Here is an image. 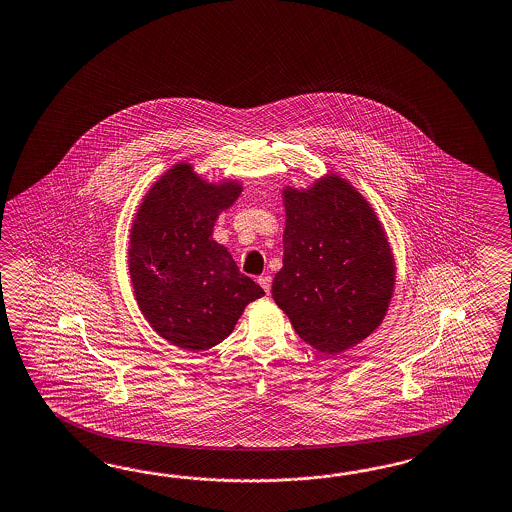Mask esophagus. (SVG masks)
I'll return each instance as SVG.
<instances>
[{
    "label": "esophagus",
    "mask_w": 512,
    "mask_h": 512,
    "mask_svg": "<svg viewBox=\"0 0 512 512\" xmlns=\"http://www.w3.org/2000/svg\"><path fill=\"white\" fill-rule=\"evenodd\" d=\"M271 282H273V278H271V275L258 276V284L262 286L263 291H265V293H269V291H271Z\"/></svg>",
    "instance_id": "34e87169"
}]
</instances>
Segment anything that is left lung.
<instances>
[{
	"instance_id": "obj_1",
	"label": "left lung",
	"mask_w": 512,
	"mask_h": 512,
	"mask_svg": "<svg viewBox=\"0 0 512 512\" xmlns=\"http://www.w3.org/2000/svg\"><path fill=\"white\" fill-rule=\"evenodd\" d=\"M282 269L273 299L301 340L338 354L380 327L395 289V260L366 197L336 172L282 189Z\"/></svg>"
}]
</instances>
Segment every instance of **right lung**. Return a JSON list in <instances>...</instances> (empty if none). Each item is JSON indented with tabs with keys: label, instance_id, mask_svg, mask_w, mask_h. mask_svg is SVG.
Returning <instances> with one entry per match:
<instances>
[{
	"label": "right lung",
	"instance_id": "1",
	"mask_svg": "<svg viewBox=\"0 0 512 512\" xmlns=\"http://www.w3.org/2000/svg\"><path fill=\"white\" fill-rule=\"evenodd\" d=\"M241 191L239 180L208 182L182 161L159 176L135 213L128 249L135 301L158 336L184 351L221 343L245 306L265 295L211 237Z\"/></svg>",
	"mask_w": 512,
	"mask_h": 512
}]
</instances>
